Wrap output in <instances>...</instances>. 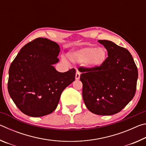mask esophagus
Listing matches in <instances>:
<instances>
[{"instance_id":"34e87169","label":"esophagus","mask_w":146,"mask_h":146,"mask_svg":"<svg viewBox=\"0 0 146 146\" xmlns=\"http://www.w3.org/2000/svg\"><path fill=\"white\" fill-rule=\"evenodd\" d=\"M80 73L78 71H76V75H75L76 80H79V79H80Z\"/></svg>"}]
</instances>
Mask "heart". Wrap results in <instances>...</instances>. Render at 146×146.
Here are the masks:
<instances>
[{
    "label": "heart",
    "mask_w": 146,
    "mask_h": 146,
    "mask_svg": "<svg viewBox=\"0 0 146 146\" xmlns=\"http://www.w3.org/2000/svg\"><path fill=\"white\" fill-rule=\"evenodd\" d=\"M68 58L71 62L84 64L91 68H98L106 62L108 51L102 47H86L80 50L72 51L68 54Z\"/></svg>",
    "instance_id": "obj_1"
}]
</instances>
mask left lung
<instances>
[{"label":"left lung","instance_id":"left-lung-1","mask_svg":"<svg viewBox=\"0 0 146 146\" xmlns=\"http://www.w3.org/2000/svg\"><path fill=\"white\" fill-rule=\"evenodd\" d=\"M108 50L106 62L98 68L80 66L83 100L91 112L111 115L120 112L134 97L137 67L129 51L111 41L99 40Z\"/></svg>","mask_w":146,"mask_h":146}]
</instances>
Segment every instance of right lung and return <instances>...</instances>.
Listing matches in <instances>:
<instances>
[{"label":"right lung","instance_id":"obj_1","mask_svg":"<svg viewBox=\"0 0 146 146\" xmlns=\"http://www.w3.org/2000/svg\"><path fill=\"white\" fill-rule=\"evenodd\" d=\"M58 44L36 38L19 51L9 70L8 90L22 112L30 117L50 114L58 106L61 93L75 78L74 68L64 73L55 70Z\"/></svg>","mask_w":146,"mask_h":146}]
</instances>
